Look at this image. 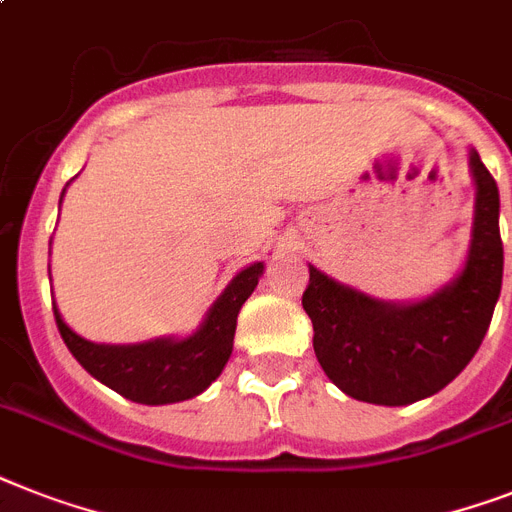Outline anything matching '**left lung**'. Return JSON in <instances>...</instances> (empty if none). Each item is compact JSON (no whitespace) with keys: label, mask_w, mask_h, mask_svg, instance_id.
I'll use <instances>...</instances> for the list:
<instances>
[{"label":"left lung","mask_w":512,"mask_h":512,"mask_svg":"<svg viewBox=\"0 0 512 512\" xmlns=\"http://www.w3.org/2000/svg\"><path fill=\"white\" fill-rule=\"evenodd\" d=\"M476 210L460 276L421 302L394 305L344 286L310 265L302 307L313 350L344 394L373 405H410L450 384L471 363L502 289L500 191L471 149Z\"/></svg>","instance_id":"8db88e82"}]
</instances>
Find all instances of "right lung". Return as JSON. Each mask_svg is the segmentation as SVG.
I'll return each instance as SVG.
<instances>
[{
    "label": "right lung",
    "mask_w": 512,
    "mask_h": 512,
    "mask_svg": "<svg viewBox=\"0 0 512 512\" xmlns=\"http://www.w3.org/2000/svg\"><path fill=\"white\" fill-rule=\"evenodd\" d=\"M65 194V189H62ZM263 263L236 273L215 299L205 323L186 339H155L141 344H94L78 336L54 307L62 342L91 376L112 392L141 405H170L197 397L220 376L234 350L236 315L255 292Z\"/></svg>",
    "instance_id": "obj_1"
}]
</instances>
